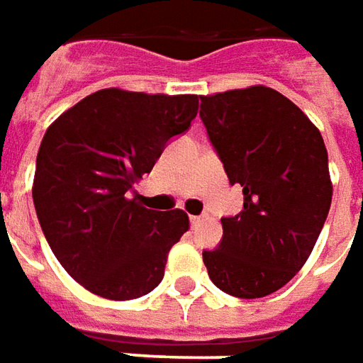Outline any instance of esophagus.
Wrapping results in <instances>:
<instances>
[{
	"instance_id": "obj_1",
	"label": "esophagus",
	"mask_w": 363,
	"mask_h": 363,
	"mask_svg": "<svg viewBox=\"0 0 363 363\" xmlns=\"http://www.w3.org/2000/svg\"><path fill=\"white\" fill-rule=\"evenodd\" d=\"M201 220H202V216H194V214H192V216H191V224H192V226H196V224L201 223Z\"/></svg>"
}]
</instances>
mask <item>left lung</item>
<instances>
[{"label":"left lung","mask_w":363,"mask_h":363,"mask_svg":"<svg viewBox=\"0 0 363 363\" xmlns=\"http://www.w3.org/2000/svg\"><path fill=\"white\" fill-rule=\"evenodd\" d=\"M201 119L242 211L220 218L223 242L204 250L208 276L236 298L288 284L314 250L332 204L328 150L318 127L264 85L201 97Z\"/></svg>","instance_id":"obj_1"}]
</instances>
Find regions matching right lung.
I'll return each mask as SVG.
<instances>
[{
    "label": "right lung",
    "instance_id": "add662e5",
    "mask_svg": "<svg viewBox=\"0 0 363 363\" xmlns=\"http://www.w3.org/2000/svg\"><path fill=\"white\" fill-rule=\"evenodd\" d=\"M196 111V95L111 87L81 99L45 130L31 189L37 218L55 258L89 292L133 300L162 280L189 216L145 208L129 191Z\"/></svg>",
    "mask_w": 363,
    "mask_h": 363
}]
</instances>
